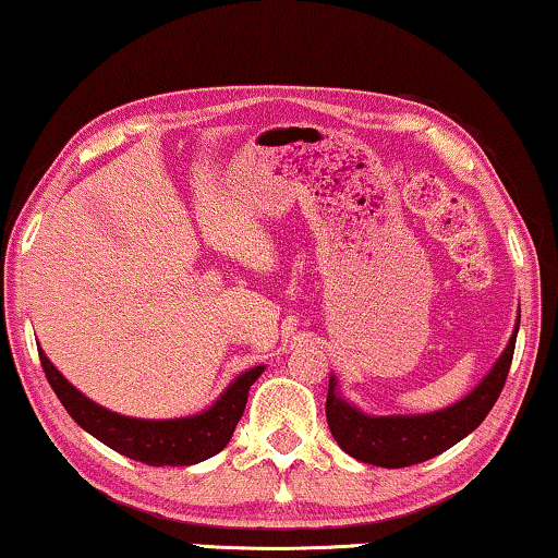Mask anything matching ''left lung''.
<instances>
[{
  "label": "left lung",
  "instance_id": "left-lung-1",
  "mask_svg": "<svg viewBox=\"0 0 558 558\" xmlns=\"http://www.w3.org/2000/svg\"><path fill=\"white\" fill-rule=\"evenodd\" d=\"M519 322L521 314L507 349L496 359L492 372L478 381V387L457 404L432 411V414L368 416L341 399V393L337 391V379L329 376L327 422L331 436L349 457L384 469L422 464L426 459L439 457L441 451L451 449L453 444L474 432L492 411L496 399H499L509 376L513 347H517Z\"/></svg>",
  "mask_w": 558,
  "mask_h": 558
}]
</instances>
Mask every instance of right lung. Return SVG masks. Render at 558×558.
I'll return each mask as SVG.
<instances>
[{
    "label": "right lung",
    "mask_w": 558,
    "mask_h": 558,
    "mask_svg": "<svg viewBox=\"0 0 558 558\" xmlns=\"http://www.w3.org/2000/svg\"><path fill=\"white\" fill-rule=\"evenodd\" d=\"M39 359L51 389L84 432L107 444L109 449L149 466H192L225 449L244 414L252 384L264 372V366H254L250 372L239 374L227 391L202 414L182 418H134L109 411L84 397L59 374V368L49 362L41 349Z\"/></svg>",
    "instance_id": "right-lung-1"
}]
</instances>
